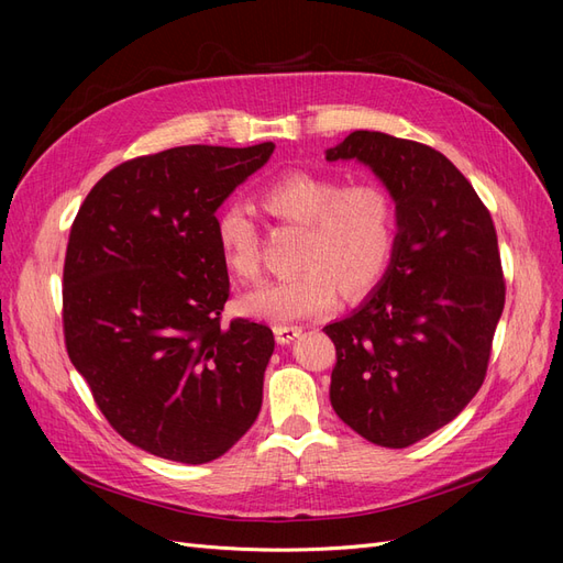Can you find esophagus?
<instances>
[{"label":"esophagus","mask_w":563,"mask_h":563,"mask_svg":"<svg viewBox=\"0 0 563 563\" xmlns=\"http://www.w3.org/2000/svg\"><path fill=\"white\" fill-rule=\"evenodd\" d=\"M300 333H302L300 327H275V338H277L279 345L294 343V340H296Z\"/></svg>","instance_id":"esophagus-1"}]
</instances>
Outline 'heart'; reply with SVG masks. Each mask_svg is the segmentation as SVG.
<instances>
[{
	"label": "heart",
	"instance_id": "1",
	"mask_svg": "<svg viewBox=\"0 0 563 563\" xmlns=\"http://www.w3.org/2000/svg\"><path fill=\"white\" fill-rule=\"evenodd\" d=\"M261 201L267 213L302 225L298 275L263 282L236 302L242 314L263 321L321 317L338 305V288L362 298L385 277L397 240L395 203L373 183L345 185L333 176L291 172L269 183ZM216 242L223 263L240 279L261 267L258 228L242 203L218 211Z\"/></svg>",
	"mask_w": 563,
	"mask_h": 563
}]
</instances>
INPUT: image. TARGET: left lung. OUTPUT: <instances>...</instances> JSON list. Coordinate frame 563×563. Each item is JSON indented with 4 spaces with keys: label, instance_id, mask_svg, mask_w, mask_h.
I'll use <instances>...</instances> for the list:
<instances>
[{
    "label": "left lung",
    "instance_id": "1",
    "mask_svg": "<svg viewBox=\"0 0 563 563\" xmlns=\"http://www.w3.org/2000/svg\"><path fill=\"white\" fill-rule=\"evenodd\" d=\"M327 159H356L397 203L391 263L360 310L323 327L335 345L331 406L385 449L449 424L479 391L505 308L496 225L470 180L432 150L354 131Z\"/></svg>",
    "mask_w": 563,
    "mask_h": 563
}]
</instances>
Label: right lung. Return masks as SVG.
<instances>
[{"label": "right lung", "mask_w": 563, "mask_h": 563, "mask_svg": "<svg viewBox=\"0 0 563 563\" xmlns=\"http://www.w3.org/2000/svg\"><path fill=\"white\" fill-rule=\"evenodd\" d=\"M275 143L183 145L114 166L84 199L63 267L70 362L129 444L211 463L258 418L275 335L220 323L230 296L216 211Z\"/></svg>", "instance_id": "right-lung-1"}]
</instances>
